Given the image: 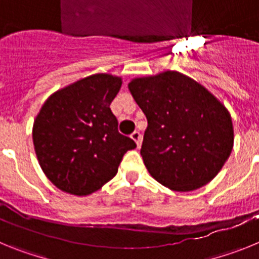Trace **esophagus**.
Masks as SVG:
<instances>
[{
	"label": "esophagus",
	"mask_w": 259,
	"mask_h": 259,
	"mask_svg": "<svg viewBox=\"0 0 259 259\" xmlns=\"http://www.w3.org/2000/svg\"><path fill=\"white\" fill-rule=\"evenodd\" d=\"M131 139L135 141V143H136L137 146L141 145V134L139 131H135L134 134L131 135Z\"/></svg>",
	"instance_id": "esophagus-1"
}]
</instances>
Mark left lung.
<instances>
[{"label": "left lung", "mask_w": 259, "mask_h": 259, "mask_svg": "<svg viewBox=\"0 0 259 259\" xmlns=\"http://www.w3.org/2000/svg\"><path fill=\"white\" fill-rule=\"evenodd\" d=\"M128 89L148 119L140 153L150 175L176 192L211 182L233 148L224 105L178 71L136 77Z\"/></svg>", "instance_id": "8db88e82"}]
</instances>
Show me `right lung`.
I'll use <instances>...</instances> for the list:
<instances>
[{
  "label": "right lung",
  "instance_id": "right-lung-1",
  "mask_svg": "<svg viewBox=\"0 0 259 259\" xmlns=\"http://www.w3.org/2000/svg\"><path fill=\"white\" fill-rule=\"evenodd\" d=\"M122 79L96 74L59 89L48 98L32 130L38 163L57 188L87 196L118 172L132 139L118 132L110 104Z\"/></svg>",
  "mask_w": 259,
  "mask_h": 259
}]
</instances>
